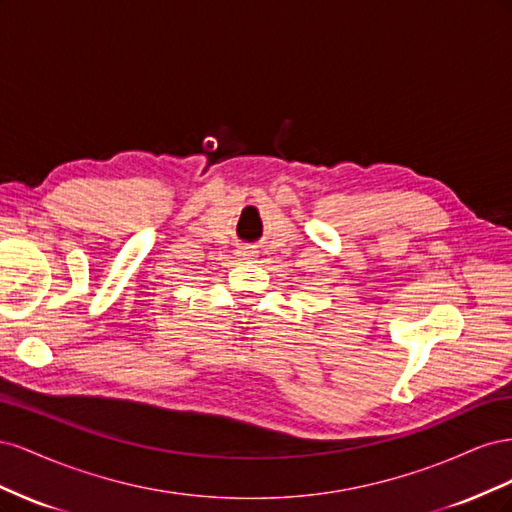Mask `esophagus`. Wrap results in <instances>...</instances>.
Listing matches in <instances>:
<instances>
[{
  "label": "esophagus",
  "mask_w": 512,
  "mask_h": 512,
  "mask_svg": "<svg viewBox=\"0 0 512 512\" xmlns=\"http://www.w3.org/2000/svg\"><path fill=\"white\" fill-rule=\"evenodd\" d=\"M241 256H243V258H250V256H252V250H241Z\"/></svg>",
  "instance_id": "1"
}]
</instances>
